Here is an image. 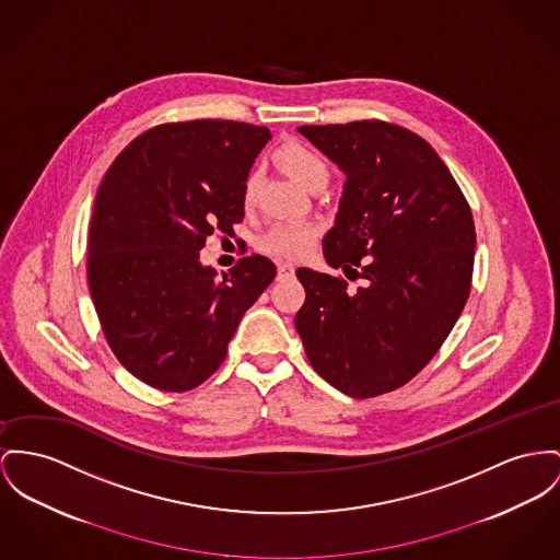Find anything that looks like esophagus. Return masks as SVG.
I'll return each mask as SVG.
<instances>
[{
  "instance_id": "obj_1",
  "label": "esophagus",
  "mask_w": 560,
  "mask_h": 560,
  "mask_svg": "<svg viewBox=\"0 0 560 560\" xmlns=\"http://www.w3.org/2000/svg\"><path fill=\"white\" fill-rule=\"evenodd\" d=\"M293 273H295V267H293V262H278V280L291 278Z\"/></svg>"
}]
</instances>
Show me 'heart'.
<instances>
[{"instance_id":"1","label":"heart","mask_w":560,"mask_h":560,"mask_svg":"<svg viewBox=\"0 0 560 560\" xmlns=\"http://www.w3.org/2000/svg\"><path fill=\"white\" fill-rule=\"evenodd\" d=\"M276 161L291 174L305 188H312L316 183H327L329 178V163L320 152H316L305 144L289 142L276 152ZM261 188V174L250 172L242 187L244 206H255ZM318 240V226L299 221H282L269 226L259 237V248L273 257L299 259L312 253Z\"/></svg>"}]
</instances>
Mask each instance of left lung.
<instances>
[{"label":"left lung","instance_id":"8db88e82","mask_svg":"<svg viewBox=\"0 0 560 560\" xmlns=\"http://www.w3.org/2000/svg\"><path fill=\"white\" fill-rule=\"evenodd\" d=\"M298 131L346 174L325 261L365 284L352 291L299 267L305 301L295 329L312 368L337 390L357 399L390 393L433 359L467 303L469 203L440 154L404 127L357 120Z\"/></svg>","mask_w":560,"mask_h":560}]
</instances>
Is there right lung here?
Returning <instances> with one entry per match:
<instances>
[{"label":"right lung","mask_w":560,"mask_h":560,"mask_svg":"<svg viewBox=\"0 0 560 560\" xmlns=\"http://www.w3.org/2000/svg\"><path fill=\"white\" fill-rule=\"evenodd\" d=\"M267 127L188 120L152 127L114 159L93 208L89 289L127 372L185 393L221 368L244 312L276 278L261 255L217 278L199 261L214 231L244 219L242 187Z\"/></svg>","instance_id":"obj_1"}]
</instances>
